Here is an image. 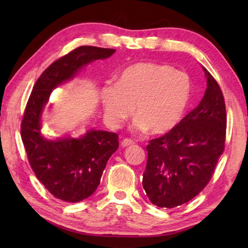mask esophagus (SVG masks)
<instances>
[{
    "label": "esophagus",
    "instance_id": "obj_1",
    "mask_svg": "<svg viewBox=\"0 0 248 248\" xmlns=\"http://www.w3.org/2000/svg\"><path fill=\"white\" fill-rule=\"evenodd\" d=\"M132 144H133V141L130 139H124L123 141H121V146H123V148H125V146H130Z\"/></svg>",
    "mask_w": 248,
    "mask_h": 248
}]
</instances>
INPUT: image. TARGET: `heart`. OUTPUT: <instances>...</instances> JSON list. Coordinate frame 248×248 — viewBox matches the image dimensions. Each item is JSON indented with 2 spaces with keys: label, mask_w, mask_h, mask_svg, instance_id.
<instances>
[{
  "label": "heart",
  "mask_w": 248,
  "mask_h": 248,
  "mask_svg": "<svg viewBox=\"0 0 248 248\" xmlns=\"http://www.w3.org/2000/svg\"><path fill=\"white\" fill-rule=\"evenodd\" d=\"M191 94V79L185 71L166 64L137 62L125 68L116 84L100 91L104 118L110 128H120L133 112L137 132L170 131L182 119Z\"/></svg>",
  "instance_id": "obj_1"
}]
</instances>
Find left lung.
Wrapping results in <instances>:
<instances>
[{
    "label": "left lung",
    "instance_id": "8db88e82",
    "mask_svg": "<svg viewBox=\"0 0 248 248\" xmlns=\"http://www.w3.org/2000/svg\"><path fill=\"white\" fill-rule=\"evenodd\" d=\"M202 70L207 89L198 106L175 128L146 146L148 163L142 185L151 202L175 208L207 186L225 143L226 111L219 84Z\"/></svg>",
    "mask_w": 248,
    "mask_h": 248
}]
</instances>
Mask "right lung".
Wrapping results in <instances>:
<instances>
[{
	"instance_id": "right-lung-1",
	"label": "right lung",
	"mask_w": 248,
	"mask_h": 248,
	"mask_svg": "<svg viewBox=\"0 0 248 248\" xmlns=\"http://www.w3.org/2000/svg\"><path fill=\"white\" fill-rule=\"evenodd\" d=\"M115 52L82 46L60 58L37 79L25 109L20 132L33 173L50 194L66 202H78L97 189L107 161L118 149V136L90 129L78 138L66 134L50 140L41 130L44 111L53 90L77 78L87 64Z\"/></svg>"
}]
</instances>
